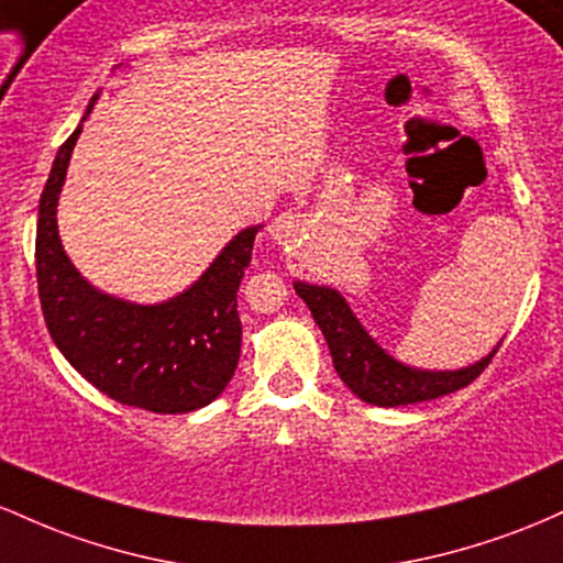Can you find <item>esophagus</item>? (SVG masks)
<instances>
[{
	"instance_id": "1",
	"label": "esophagus",
	"mask_w": 563,
	"mask_h": 563,
	"mask_svg": "<svg viewBox=\"0 0 563 563\" xmlns=\"http://www.w3.org/2000/svg\"><path fill=\"white\" fill-rule=\"evenodd\" d=\"M302 231H306V220L298 212H282L279 218L271 220L268 233L276 244L282 247H292V244L300 242Z\"/></svg>"
}]
</instances>
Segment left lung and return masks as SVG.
I'll return each instance as SVG.
<instances>
[{
    "label": "left lung",
    "instance_id": "8db88e82",
    "mask_svg": "<svg viewBox=\"0 0 563 563\" xmlns=\"http://www.w3.org/2000/svg\"><path fill=\"white\" fill-rule=\"evenodd\" d=\"M295 292L306 300L308 311L324 334L340 380L349 385L358 399L375 404V407H404V404L454 394L476 380L503 345L500 340L486 356L463 369H420V366H409L390 356L364 330L362 321L351 311L349 300L338 289L295 282Z\"/></svg>",
    "mask_w": 563,
    "mask_h": 563
}]
</instances>
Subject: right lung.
Masks as SVG:
<instances>
[{"instance_id":"right-lung-1","label":"right lung","mask_w":563,"mask_h":563,"mask_svg":"<svg viewBox=\"0 0 563 563\" xmlns=\"http://www.w3.org/2000/svg\"><path fill=\"white\" fill-rule=\"evenodd\" d=\"M81 122L58 148L40 199L36 282L47 330L68 364L113 401L156 415L194 412L223 394L239 364L236 292L263 225L239 231L175 298L143 306L106 295L74 268L58 233V199Z\"/></svg>"}]
</instances>
